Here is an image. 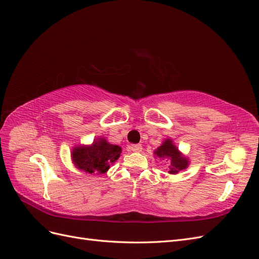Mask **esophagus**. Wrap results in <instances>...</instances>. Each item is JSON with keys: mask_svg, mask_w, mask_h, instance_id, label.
Instances as JSON below:
<instances>
[{"mask_svg": "<svg viewBox=\"0 0 259 259\" xmlns=\"http://www.w3.org/2000/svg\"><path fill=\"white\" fill-rule=\"evenodd\" d=\"M130 148H131V150L134 151V152H140L143 150L142 145H132Z\"/></svg>", "mask_w": 259, "mask_h": 259, "instance_id": "1", "label": "esophagus"}]
</instances>
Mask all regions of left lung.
<instances>
[{
    "label": "left lung",
    "instance_id": "8db88e82",
    "mask_svg": "<svg viewBox=\"0 0 259 259\" xmlns=\"http://www.w3.org/2000/svg\"><path fill=\"white\" fill-rule=\"evenodd\" d=\"M156 158L165 159L169 162V174H177L179 170H183L189 165V161L179 152L178 148L173 144L171 139H165L163 144L154 150Z\"/></svg>",
    "mask_w": 259,
    "mask_h": 259
}]
</instances>
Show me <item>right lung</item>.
Returning <instances> with one entry per match:
<instances>
[{"label": "right lung", "instance_id": "obj_1", "mask_svg": "<svg viewBox=\"0 0 259 259\" xmlns=\"http://www.w3.org/2000/svg\"><path fill=\"white\" fill-rule=\"evenodd\" d=\"M121 152V147L109 144L104 138H97L91 146L74 147L71 156L76 168L90 174H105L120 158Z\"/></svg>", "mask_w": 259, "mask_h": 259}]
</instances>
